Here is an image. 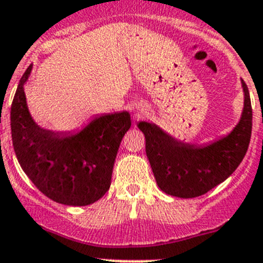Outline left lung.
<instances>
[{"label":"left lung","instance_id":"obj_1","mask_svg":"<svg viewBox=\"0 0 263 263\" xmlns=\"http://www.w3.org/2000/svg\"><path fill=\"white\" fill-rule=\"evenodd\" d=\"M242 87L245 107L239 122L229 135L211 144H187L154 123L137 124L145 135L147 159L163 192L181 198L198 197L224 182L242 163L252 134L251 98L243 80Z\"/></svg>","mask_w":263,"mask_h":263}]
</instances>
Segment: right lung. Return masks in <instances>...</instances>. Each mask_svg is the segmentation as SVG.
Here are the masks:
<instances>
[{"label":"right lung","instance_id":"add662e5","mask_svg":"<svg viewBox=\"0 0 263 263\" xmlns=\"http://www.w3.org/2000/svg\"><path fill=\"white\" fill-rule=\"evenodd\" d=\"M26 68L11 105V136L15 154L26 176L42 193L58 203L86 206L110 187L119 144L131 127L129 113L98 116L78 134L39 127L26 105Z\"/></svg>","mask_w":263,"mask_h":263}]
</instances>
